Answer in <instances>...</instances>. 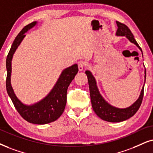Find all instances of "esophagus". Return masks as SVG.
Wrapping results in <instances>:
<instances>
[{
	"label": "esophagus",
	"instance_id": "1",
	"mask_svg": "<svg viewBox=\"0 0 153 153\" xmlns=\"http://www.w3.org/2000/svg\"><path fill=\"white\" fill-rule=\"evenodd\" d=\"M78 65L79 71H82L83 70V68H84V67L86 65V63H85V62H84V61H80L78 63Z\"/></svg>",
	"mask_w": 153,
	"mask_h": 153
}]
</instances>
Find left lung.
I'll return each mask as SVG.
<instances>
[{
    "mask_svg": "<svg viewBox=\"0 0 153 153\" xmlns=\"http://www.w3.org/2000/svg\"><path fill=\"white\" fill-rule=\"evenodd\" d=\"M117 25L118 29L116 35L125 36L131 43L136 44L141 50L140 47L134 39L132 32H131L128 27L119 22H117ZM141 51H142V50H141ZM85 73L88 79L92 109L100 119L104 120V121H109V122H121V121H125V120H127L129 118L132 117L136 113L139 108H140L143 101V97L144 94V85L143 87L138 99L132 105L127 108H124V109H120V108L111 106V104H109L104 99L103 97L100 93L97 85L95 78L92 75V73L90 71H86ZM146 69H145V82H146Z\"/></svg>",
    "mask_w": 153,
    "mask_h": 153,
    "instance_id": "left-lung-1",
    "label": "left lung"
}]
</instances>
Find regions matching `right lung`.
I'll return each mask as SVG.
<instances>
[{"mask_svg": "<svg viewBox=\"0 0 153 153\" xmlns=\"http://www.w3.org/2000/svg\"><path fill=\"white\" fill-rule=\"evenodd\" d=\"M36 23L37 22H33L25 26L15 37L10 49L6 59V90L15 109L23 119L34 124H46L56 121L63 114L66 104L68 88L78 73V67L77 64H74L64 69L51 92L41 101L32 105H26L18 100L10 83L12 59L17 47L26 36L25 33L34 27Z\"/></svg>", "mask_w": 153, "mask_h": 153, "instance_id": "right-lung-1", "label": "right lung"}]
</instances>
